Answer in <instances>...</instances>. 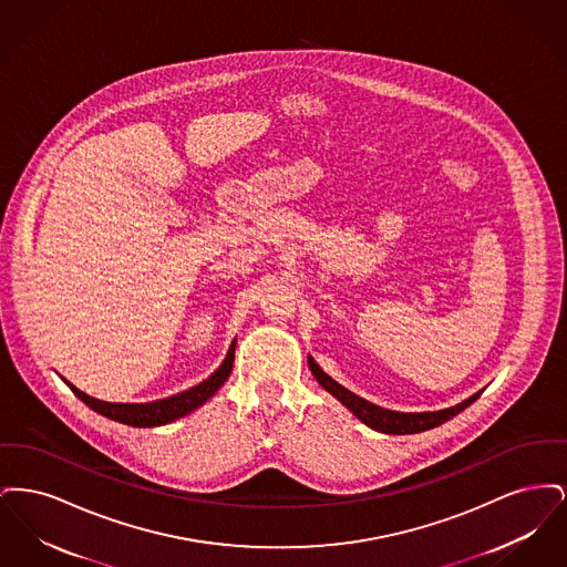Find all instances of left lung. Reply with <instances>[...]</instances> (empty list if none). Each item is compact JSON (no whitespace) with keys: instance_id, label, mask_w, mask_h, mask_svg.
Listing matches in <instances>:
<instances>
[{"instance_id":"left-lung-1","label":"left lung","mask_w":567,"mask_h":567,"mask_svg":"<svg viewBox=\"0 0 567 567\" xmlns=\"http://www.w3.org/2000/svg\"><path fill=\"white\" fill-rule=\"evenodd\" d=\"M308 365H310L312 374L319 380V384L323 386L324 391L331 393L338 402L347 405L361 423H365L368 427H372L377 432L391 433V435H405V433H421L433 430V427L451 421L453 416H457L461 410L474 404L483 393V391H478L472 398H467L465 402L453 405V408L437 410V412H395V410L380 408V405L354 395L347 386H342L333 378L327 377L321 370V365H317V361L312 357H308Z\"/></svg>"}]
</instances>
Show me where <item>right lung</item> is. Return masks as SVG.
Wrapping results in <instances>:
<instances>
[{"instance_id": "obj_1", "label": "right lung", "mask_w": 567, "mask_h": 567, "mask_svg": "<svg viewBox=\"0 0 567 567\" xmlns=\"http://www.w3.org/2000/svg\"><path fill=\"white\" fill-rule=\"evenodd\" d=\"M234 354H236V340L231 342L225 361L220 363V368L213 377L206 378L197 386H190L189 391H183L178 395L157 400V402H148V404H110V402H102V400H95V398L82 393L81 389L70 384L65 378L63 380L79 395L81 402L89 405L91 410L100 412L102 416H109L112 421H118V423L132 425V427H159V425L172 423V421L189 414L195 408L206 404L231 374Z\"/></svg>"}]
</instances>
